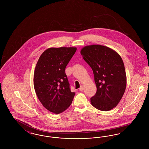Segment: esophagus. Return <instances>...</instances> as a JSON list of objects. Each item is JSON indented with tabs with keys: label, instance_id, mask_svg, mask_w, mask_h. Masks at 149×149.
Listing matches in <instances>:
<instances>
[{
	"label": "esophagus",
	"instance_id": "1",
	"mask_svg": "<svg viewBox=\"0 0 149 149\" xmlns=\"http://www.w3.org/2000/svg\"><path fill=\"white\" fill-rule=\"evenodd\" d=\"M84 86H81L80 87V88H79V91H84Z\"/></svg>",
	"mask_w": 149,
	"mask_h": 149
}]
</instances>
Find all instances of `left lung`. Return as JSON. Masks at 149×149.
<instances>
[{"mask_svg": "<svg viewBox=\"0 0 149 149\" xmlns=\"http://www.w3.org/2000/svg\"><path fill=\"white\" fill-rule=\"evenodd\" d=\"M85 61L92 69L97 92L91 98L95 108L108 111L120 102L127 84L123 60L114 50L100 45L86 46L80 51Z\"/></svg>", "mask_w": 149, "mask_h": 149, "instance_id": "1", "label": "left lung"}]
</instances>
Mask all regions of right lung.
<instances>
[{"label": "right lung", "mask_w": 149, "mask_h": 149, "mask_svg": "<svg viewBox=\"0 0 149 149\" xmlns=\"http://www.w3.org/2000/svg\"><path fill=\"white\" fill-rule=\"evenodd\" d=\"M77 47H51L40 57L34 71L36 94L46 109L54 113L65 111L75 94L71 92L65 72Z\"/></svg>", "instance_id": "1"}]
</instances>
